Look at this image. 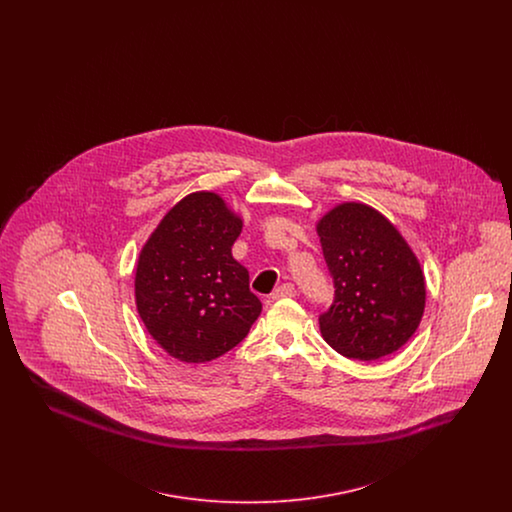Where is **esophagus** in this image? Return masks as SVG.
Returning a JSON list of instances; mask_svg holds the SVG:
<instances>
[{"instance_id": "34e87169", "label": "esophagus", "mask_w": 512, "mask_h": 512, "mask_svg": "<svg viewBox=\"0 0 512 512\" xmlns=\"http://www.w3.org/2000/svg\"><path fill=\"white\" fill-rule=\"evenodd\" d=\"M293 295H295L293 284H280V286L272 292V299H284V297H293Z\"/></svg>"}]
</instances>
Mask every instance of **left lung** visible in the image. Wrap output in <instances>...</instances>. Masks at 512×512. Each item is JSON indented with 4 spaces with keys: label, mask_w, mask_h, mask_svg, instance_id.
Instances as JSON below:
<instances>
[{
    "label": "left lung",
    "mask_w": 512,
    "mask_h": 512,
    "mask_svg": "<svg viewBox=\"0 0 512 512\" xmlns=\"http://www.w3.org/2000/svg\"><path fill=\"white\" fill-rule=\"evenodd\" d=\"M334 278L320 334L347 359L376 361L413 338L426 307L424 272L401 232L374 207L345 201L317 222Z\"/></svg>",
    "instance_id": "8db88e82"
}]
</instances>
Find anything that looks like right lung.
<instances>
[{
	"instance_id": "obj_1",
	"label": "right lung",
	"mask_w": 512,
	"mask_h": 512,
	"mask_svg": "<svg viewBox=\"0 0 512 512\" xmlns=\"http://www.w3.org/2000/svg\"><path fill=\"white\" fill-rule=\"evenodd\" d=\"M244 220L215 192L182 197L140 251L134 297L149 336L182 363H209L261 315L249 272L232 257Z\"/></svg>"
}]
</instances>
